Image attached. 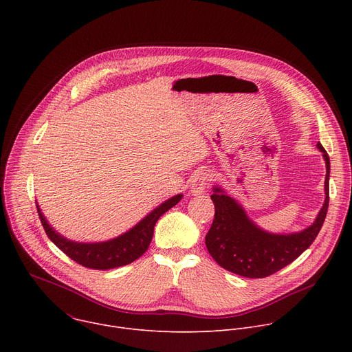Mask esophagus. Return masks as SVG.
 I'll return each mask as SVG.
<instances>
[{
  "label": "esophagus",
  "instance_id": "obj_1",
  "mask_svg": "<svg viewBox=\"0 0 352 352\" xmlns=\"http://www.w3.org/2000/svg\"><path fill=\"white\" fill-rule=\"evenodd\" d=\"M208 182H209V174L206 171H197L190 181V193L193 196L204 193Z\"/></svg>",
  "mask_w": 352,
  "mask_h": 352
}]
</instances>
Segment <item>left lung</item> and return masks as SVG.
<instances>
[{"mask_svg":"<svg viewBox=\"0 0 352 352\" xmlns=\"http://www.w3.org/2000/svg\"><path fill=\"white\" fill-rule=\"evenodd\" d=\"M326 163L324 204L315 221L302 231L289 234L269 232L249 219L242 205L220 186H213L214 220L206 235L212 258L226 270L249 278L267 277L302 255L318 236L329 208L330 159L318 143Z\"/></svg>","mask_w":352,"mask_h":352,"instance_id":"obj_1","label":"left lung"}]
</instances>
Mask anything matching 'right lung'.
I'll return each mask as SVG.
<instances>
[{"label":"right lung","instance_id":"obj_1","mask_svg":"<svg viewBox=\"0 0 352 352\" xmlns=\"http://www.w3.org/2000/svg\"><path fill=\"white\" fill-rule=\"evenodd\" d=\"M182 193H178L166 202L159 205L156 209L150 212L146 217H143L136 226H133L126 232L103 242H76L65 238L60 232H57L52 226L48 224L41 209L37 205V213L43 228L50 238L54 242L57 248L69 256L76 263L96 270H109L120 266H125L140 258L152 242L153 230L157 220L174 208L182 199Z\"/></svg>","mask_w":352,"mask_h":352}]
</instances>
